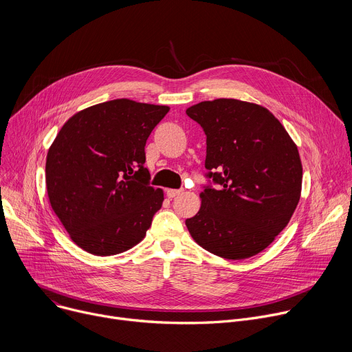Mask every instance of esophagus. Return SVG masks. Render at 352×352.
<instances>
[{
    "instance_id": "34e87169",
    "label": "esophagus",
    "mask_w": 352,
    "mask_h": 352,
    "mask_svg": "<svg viewBox=\"0 0 352 352\" xmlns=\"http://www.w3.org/2000/svg\"><path fill=\"white\" fill-rule=\"evenodd\" d=\"M182 190L181 189H167V196L171 199V197H175L178 195H181Z\"/></svg>"
}]
</instances>
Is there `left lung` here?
I'll return each mask as SVG.
<instances>
[{
  "label": "left lung",
  "instance_id": "1",
  "mask_svg": "<svg viewBox=\"0 0 352 352\" xmlns=\"http://www.w3.org/2000/svg\"><path fill=\"white\" fill-rule=\"evenodd\" d=\"M206 133L208 177L220 189L200 192L185 221L195 242L230 261L255 256L289 223L302 189L295 142L263 106L216 98L186 109Z\"/></svg>",
  "mask_w": 352,
  "mask_h": 352
}]
</instances>
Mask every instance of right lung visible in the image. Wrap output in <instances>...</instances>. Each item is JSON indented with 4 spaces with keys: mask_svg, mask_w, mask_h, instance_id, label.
I'll use <instances>...</instances> for the list:
<instances>
[{
    "mask_svg": "<svg viewBox=\"0 0 352 352\" xmlns=\"http://www.w3.org/2000/svg\"><path fill=\"white\" fill-rule=\"evenodd\" d=\"M168 110L129 98L110 100L74 114L50 146V205L86 252H125L152 226L164 192L148 185L144 146Z\"/></svg>",
    "mask_w": 352,
    "mask_h": 352,
    "instance_id": "right-lung-1",
    "label": "right lung"
}]
</instances>
